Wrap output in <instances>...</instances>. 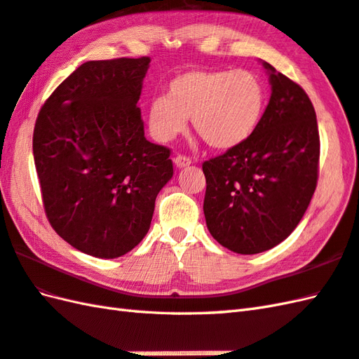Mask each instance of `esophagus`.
Masks as SVG:
<instances>
[{"mask_svg": "<svg viewBox=\"0 0 359 359\" xmlns=\"http://www.w3.org/2000/svg\"><path fill=\"white\" fill-rule=\"evenodd\" d=\"M173 161H175V165H177L178 169H181V167H187V165L192 164V159H190L186 155H178L177 158L173 159Z\"/></svg>", "mask_w": 359, "mask_h": 359, "instance_id": "1", "label": "esophagus"}]
</instances>
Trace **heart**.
<instances>
[{
	"label": "heart",
	"mask_w": 359,
	"mask_h": 359,
	"mask_svg": "<svg viewBox=\"0 0 359 359\" xmlns=\"http://www.w3.org/2000/svg\"><path fill=\"white\" fill-rule=\"evenodd\" d=\"M267 87L250 70H187L170 79L167 93L149 104L154 138L170 142L186 130L187 118L207 146L229 150L258 129Z\"/></svg>",
	"instance_id": "obj_1"
}]
</instances>
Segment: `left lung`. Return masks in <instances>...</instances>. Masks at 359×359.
<instances>
[{
    "label": "left lung",
    "mask_w": 359,
    "mask_h": 359,
    "mask_svg": "<svg viewBox=\"0 0 359 359\" xmlns=\"http://www.w3.org/2000/svg\"><path fill=\"white\" fill-rule=\"evenodd\" d=\"M272 95L258 129L243 144L203 163L204 217L229 250L253 255L287 238L306 213L320 172V132L299 84L262 62Z\"/></svg>",
    "instance_id": "8db88e82"
}]
</instances>
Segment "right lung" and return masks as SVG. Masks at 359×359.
Returning a JSON list of instances; mask_svg holds the SVG:
<instances>
[{"label":"right lung","instance_id":"right-lung-1","mask_svg":"<svg viewBox=\"0 0 359 359\" xmlns=\"http://www.w3.org/2000/svg\"><path fill=\"white\" fill-rule=\"evenodd\" d=\"M149 57L87 61L46 100L34 159L46 217L62 240L97 258L141 243L172 178L170 149L144 137L138 100Z\"/></svg>","mask_w":359,"mask_h":359}]
</instances>
